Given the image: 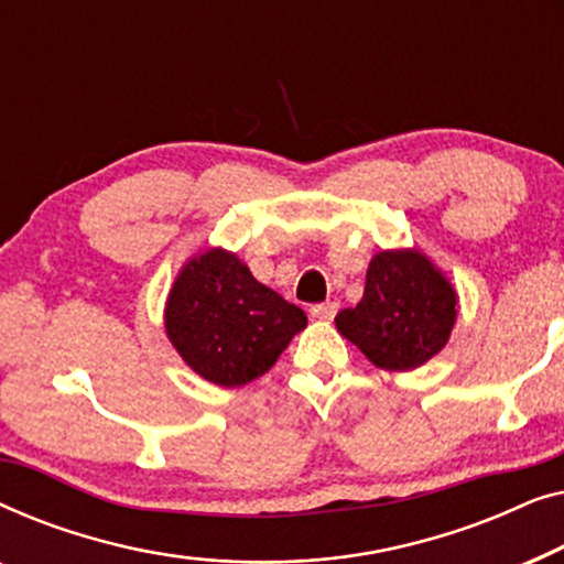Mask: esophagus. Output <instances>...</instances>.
Wrapping results in <instances>:
<instances>
[{"instance_id":"esophagus-1","label":"esophagus","mask_w":564,"mask_h":564,"mask_svg":"<svg viewBox=\"0 0 564 564\" xmlns=\"http://www.w3.org/2000/svg\"><path fill=\"white\" fill-rule=\"evenodd\" d=\"M338 313V303H334V300H328V303H318L311 307V315L315 321H334Z\"/></svg>"}]
</instances>
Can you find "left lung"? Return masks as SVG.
I'll return each instance as SVG.
<instances>
[{"label": "left lung", "instance_id": "obj_1", "mask_svg": "<svg viewBox=\"0 0 564 564\" xmlns=\"http://www.w3.org/2000/svg\"><path fill=\"white\" fill-rule=\"evenodd\" d=\"M457 295L419 251H382L369 261L365 297L336 315V328L372 365L405 372L449 341Z\"/></svg>", "mask_w": 564, "mask_h": 564}]
</instances>
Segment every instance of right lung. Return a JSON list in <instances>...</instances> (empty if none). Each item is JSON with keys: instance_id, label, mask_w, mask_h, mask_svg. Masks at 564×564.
Instances as JSON below:
<instances>
[{"instance_id": "add662e5", "label": "right lung", "mask_w": 564, "mask_h": 564, "mask_svg": "<svg viewBox=\"0 0 564 564\" xmlns=\"http://www.w3.org/2000/svg\"><path fill=\"white\" fill-rule=\"evenodd\" d=\"M307 326L297 305L264 288L234 253L192 259L166 303V334L182 359L223 388L257 380Z\"/></svg>"}]
</instances>
